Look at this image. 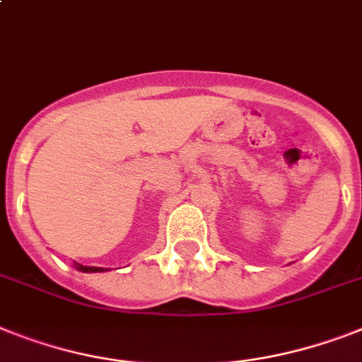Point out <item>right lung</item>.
<instances>
[{"mask_svg": "<svg viewBox=\"0 0 362 362\" xmlns=\"http://www.w3.org/2000/svg\"><path fill=\"white\" fill-rule=\"evenodd\" d=\"M74 267H76L79 272H85V274H94V272H107V268L103 270V268H100V267H83V264H79V262H74Z\"/></svg>", "mask_w": 362, "mask_h": 362, "instance_id": "right-lung-1", "label": "right lung"}]
</instances>
